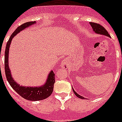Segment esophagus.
Returning a JSON list of instances; mask_svg holds the SVG:
<instances>
[{"label":"esophagus","instance_id":"1","mask_svg":"<svg viewBox=\"0 0 122 122\" xmlns=\"http://www.w3.org/2000/svg\"><path fill=\"white\" fill-rule=\"evenodd\" d=\"M61 66L64 68H68V59H64L61 63Z\"/></svg>","mask_w":122,"mask_h":122}]
</instances>
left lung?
Wrapping results in <instances>:
<instances>
[{
	"mask_svg": "<svg viewBox=\"0 0 122 122\" xmlns=\"http://www.w3.org/2000/svg\"><path fill=\"white\" fill-rule=\"evenodd\" d=\"M90 25H92V28L93 29V30L97 34H103V35H105V36H108V37H110V34H108V31L106 30L102 26V25H100V24H98V23H95V22H90ZM73 92H74V93L75 94V95L78 98H80L81 99H84V98L81 96H80V95H78L77 93L76 92H75V90H73Z\"/></svg>",
	"mask_w": 122,
	"mask_h": 122,
	"instance_id": "obj_1",
	"label": "left lung"
}]
</instances>
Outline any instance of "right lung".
Returning a JSON list of instances; mask_svg holds the SVG:
<instances>
[{
    "instance_id": "1",
    "label": "right lung",
    "mask_w": 122,
    "mask_h": 122,
    "mask_svg": "<svg viewBox=\"0 0 122 122\" xmlns=\"http://www.w3.org/2000/svg\"><path fill=\"white\" fill-rule=\"evenodd\" d=\"M36 23L35 22H27L24 23L15 30V31L12 34L9 39L7 42L5 51V58H4V65H5V76L9 83L17 93L20 97H22L25 100L30 101H39L42 100L44 99L47 98L52 94L54 89V84L55 83V75L52 71L49 74L47 80L44 85L41 87H27L20 86L14 81L12 78L11 73L9 68V50L11 41L12 38L18 34L20 31L23 30L27 27L30 26L33 24Z\"/></svg>"
}]
</instances>
